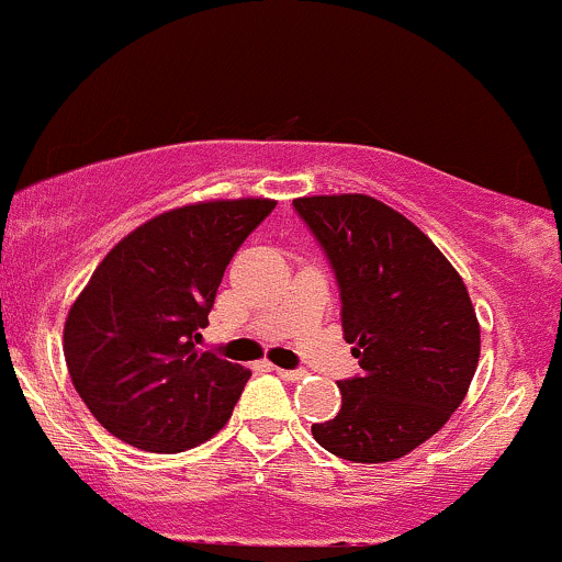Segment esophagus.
<instances>
[{"label":"esophagus","instance_id":"1","mask_svg":"<svg viewBox=\"0 0 562 562\" xmlns=\"http://www.w3.org/2000/svg\"><path fill=\"white\" fill-rule=\"evenodd\" d=\"M274 373L285 381H301L306 375V371H285V368H274Z\"/></svg>","mask_w":562,"mask_h":562}]
</instances>
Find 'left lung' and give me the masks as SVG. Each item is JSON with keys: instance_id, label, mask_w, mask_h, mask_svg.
<instances>
[{"instance_id": "left-lung-1", "label": "left lung", "mask_w": 562, "mask_h": 562, "mask_svg": "<svg viewBox=\"0 0 562 562\" xmlns=\"http://www.w3.org/2000/svg\"><path fill=\"white\" fill-rule=\"evenodd\" d=\"M341 291L344 338L362 373L338 381L341 411L312 435L355 464L403 459L459 408L480 360L464 280L403 213L368 194L299 196Z\"/></svg>"}]
</instances>
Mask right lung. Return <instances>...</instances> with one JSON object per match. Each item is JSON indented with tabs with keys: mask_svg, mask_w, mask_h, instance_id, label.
<instances>
[{
	"mask_svg": "<svg viewBox=\"0 0 562 562\" xmlns=\"http://www.w3.org/2000/svg\"><path fill=\"white\" fill-rule=\"evenodd\" d=\"M274 200H213L140 224L106 252L64 328L74 390L127 446L178 453L229 422L250 371L196 351L224 271Z\"/></svg>",
	"mask_w": 562,
	"mask_h": 562,
	"instance_id": "add662e5",
	"label": "right lung"
}]
</instances>
